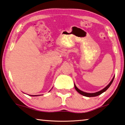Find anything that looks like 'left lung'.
Masks as SVG:
<instances>
[{"label":"left lung","mask_w":125,"mask_h":125,"mask_svg":"<svg viewBox=\"0 0 125 125\" xmlns=\"http://www.w3.org/2000/svg\"><path fill=\"white\" fill-rule=\"evenodd\" d=\"M114 78V76L113 78L112 81H110V83H109L108 85H107L105 87V88L103 89L100 90V91H99L98 92H96V93H86V92H83V91H81V90H80V89H78L77 88V86H76V85L74 84V88L75 89H76V90L77 91L78 93H79L80 94H81V95H83V96H85V97H95V96H97V95H99L100 94H101L102 93H103L104 92H105L106 90L107 89H108L109 87H110V86L111 85V84H112L113 81V80Z\"/></svg>","instance_id":"obj_1"}]
</instances>
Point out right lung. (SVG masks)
Instances as JSON below:
<instances>
[{"mask_svg": "<svg viewBox=\"0 0 125 125\" xmlns=\"http://www.w3.org/2000/svg\"><path fill=\"white\" fill-rule=\"evenodd\" d=\"M31 96H37V95H31Z\"/></svg>", "mask_w": 125, "mask_h": 125, "instance_id": "add662e5", "label": "right lung"}]
</instances>
